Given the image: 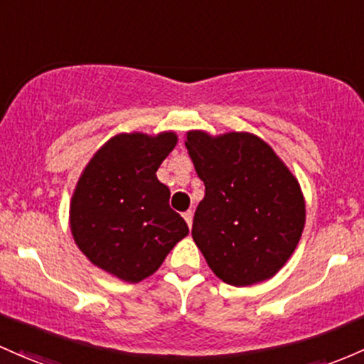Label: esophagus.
<instances>
[{
    "instance_id": "34e87169",
    "label": "esophagus",
    "mask_w": 364,
    "mask_h": 364,
    "mask_svg": "<svg viewBox=\"0 0 364 364\" xmlns=\"http://www.w3.org/2000/svg\"><path fill=\"white\" fill-rule=\"evenodd\" d=\"M183 218H185L186 225H188V228H191V225H193V213L191 210H186L185 214H183Z\"/></svg>"
}]
</instances>
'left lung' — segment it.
<instances>
[{
    "instance_id": "1",
    "label": "left lung",
    "mask_w": 364,
    "mask_h": 364,
    "mask_svg": "<svg viewBox=\"0 0 364 364\" xmlns=\"http://www.w3.org/2000/svg\"><path fill=\"white\" fill-rule=\"evenodd\" d=\"M185 145L205 197L191 237L213 273L233 287L266 282L294 254L306 225L301 185L252 133L188 131Z\"/></svg>"
}]
</instances>
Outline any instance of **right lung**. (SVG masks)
Wrapping results in <instances>:
<instances>
[{"instance_id": "obj_1", "label": "right lung", "mask_w": 364, "mask_h": 364, "mask_svg": "<svg viewBox=\"0 0 364 364\" xmlns=\"http://www.w3.org/2000/svg\"><path fill=\"white\" fill-rule=\"evenodd\" d=\"M176 143L174 131L115 134L79 176L69 210L72 237L91 264L122 282L151 277L188 235L185 219L169 207V188L157 179Z\"/></svg>"}]
</instances>
